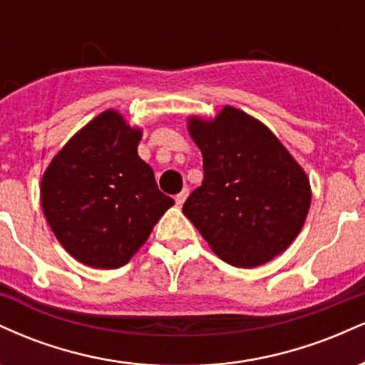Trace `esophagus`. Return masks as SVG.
<instances>
[{"label": "esophagus", "instance_id": "esophagus-1", "mask_svg": "<svg viewBox=\"0 0 365 365\" xmlns=\"http://www.w3.org/2000/svg\"><path fill=\"white\" fill-rule=\"evenodd\" d=\"M188 197V188H183L182 192H180V194H177L175 195V200H177V204L178 206H182L183 202H185V199Z\"/></svg>", "mask_w": 365, "mask_h": 365}]
</instances>
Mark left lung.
<instances>
[{
	"label": "left lung",
	"mask_w": 365,
	"mask_h": 365,
	"mask_svg": "<svg viewBox=\"0 0 365 365\" xmlns=\"http://www.w3.org/2000/svg\"><path fill=\"white\" fill-rule=\"evenodd\" d=\"M204 180L183 215L225 262L255 267L284 252L311 207V183L266 125L233 106L188 118Z\"/></svg>",
	"instance_id": "obj_1"
}]
</instances>
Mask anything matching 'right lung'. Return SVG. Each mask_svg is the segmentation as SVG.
<instances>
[{"label":"right lung","instance_id":"right-lung-1","mask_svg":"<svg viewBox=\"0 0 365 365\" xmlns=\"http://www.w3.org/2000/svg\"><path fill=\"white\" fill-rule=\"evenodd\" d=\"M140 139V128L106 110L78 130L44 171L46 221L63 249L86 266L127 264L175 204L137 154Z\"/></svg>","mask_w":365,"mask_h":365}]
</instances>
